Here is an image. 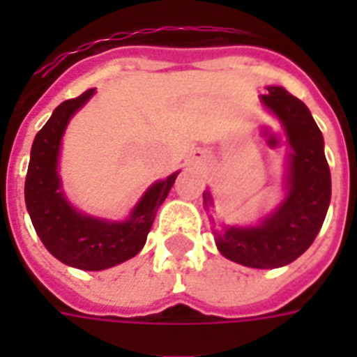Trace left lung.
I'll return each mask as SVG.
<instances>
[{"instance_id": "obj_1", "label": "left lung", "mask_w": 357, "mask_h": 357, "mask_svg": "<svg viewBox=\"0 0 357 357\" xmlns=\"http://www.w3.org/2000/svg\"><path fill=\"white\" fill-rule=\"evenodd\" d=\"M261 105L282 123L291 153L283 176V200L255 226H222L213 235L218 252L250 268H278L298 259L315 241L332 198L324 139L310 109L283 86H266ZM213 206L209 189L204 207Z\"/></svg>"}]
</instances>
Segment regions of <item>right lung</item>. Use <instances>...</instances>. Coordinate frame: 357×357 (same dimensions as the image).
I'll return each instance as SVG.
<instances>
[{"mask_svg":"<svg viewBox=\"0 0 357 357\" xmlns=\"http://www.w3.org/2000/svg\"><path fill=\"white\" fill-rule=\"evenodd\" d=\"M94 92L96 89H89L53 111L33 140L25 176V206L36 235L53 257L79 271H105L139 254L157 209L179 174L178 170L151 183L126 220H109L75 209L64 195L59 157L66 126Z\"/></svg>","mask_w":357,"mask_h":357,"instance_id":"add662e5","label":"right lung"}]
</instances>
